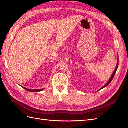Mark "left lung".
<instances>
[{
	"mask_svg": "<svg viewBox=\"0 0 128 128\" xmlns=\"http://www.w3.org/2000/svg\"><path fill=\"white\" fill-rule=\"evenodd\" d=\"M118 59L117 65H116V68H115V70H114V72H113V74H112V76L110 77V78L109 80L108 81L107 83L105 85H104V86L102 88H101L100 89V90H102V88H104L106 87V86H108V85H109V84H110V83L112 82V80H113V78H114V76H115V73H116V71H117V69H118Z\"/></svg>",
	"mask_w": 128,
	"mask_h": 128,
	"instance_id": "8db88e82",
	"label": "left lung"
}]
</instances>
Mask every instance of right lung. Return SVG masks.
Here are the masks:
<instances>
[{
  "label": "right lung",
  "mask_w": 128,
  "mask_h": 128,
  "mask_svg": "<svg viewBox=\"0 0 128 128\" xmlns=\"http://www.w3.org/2000/svg\"><path fill=\"white\" fill-rule=\"evenodd\" d=\"M22 88H24V89H25L26 90L28 91H30V92H40V91H42V90H44V88H42V89H37V90H31V89H28V88H26L24 86H21Z\"/></svg>",
  "instance_id": "1"
}]
</instances>
